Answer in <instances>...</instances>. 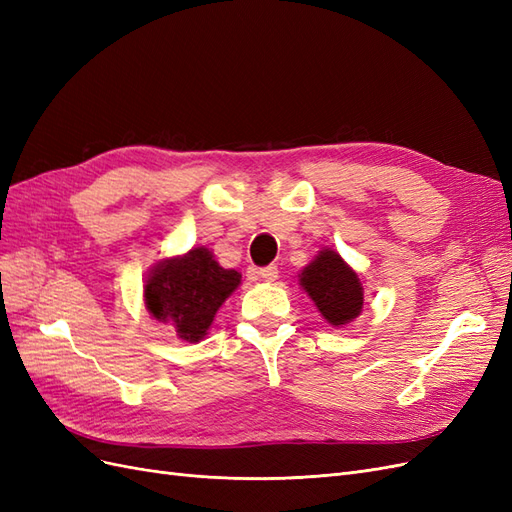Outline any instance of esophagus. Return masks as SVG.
<instances>
[{
  "label": "esophagus",
  "instance_id": "esophagus-1",
  "mask_svg": "<svg viewBox=\"0 0 512 512\" xmlns=\"http://www.w3.org/2000/svg\"><path fill=\"white\" fill-rule=\"evenodd\" d=\"M260 273V277H262V280H265V282H275L277 280V267H265V269H260L258 271Z\"/></svg>",
  "mask_w": 512,
  "mask_h": 512
}]
</instances>
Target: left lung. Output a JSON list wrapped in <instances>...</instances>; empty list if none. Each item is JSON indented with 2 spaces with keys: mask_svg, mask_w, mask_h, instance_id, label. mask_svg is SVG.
<instances>
[{
  "mask_svg": "<svg viewBox=\"0 0 512 512\" xmlns=\"http://www.w3.org/2000/svg\"><path fill=\"white\" fill-rule=\"evenodd\" d=\"M299 284L314 301L322 318L333 327H344L361 314L363 284L359 275L329 247L320 250L301 271Z\"/></svg>",
  "mask_w": 512,
  "mask_h": 512,
  "instance_id": "obj_1",
  "label": "left lung"
}]
</instances>
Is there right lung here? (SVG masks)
I'll list each match as a JSON object with an SVG mask.
<instances>
[{
	"mask_svg": "<svg viewBox=\"0 0 512 512\" xmlns=\"http://www.w3.org/2000/svg\"><path fill=\"white\" fill-rule=\"evenodd\" d=\"M241 284V273L224 269L207 247L160 260L147 275L145 305L158 322L175 327L185 342L203 339L222 303Z\"/></svg>",
	"mask_w": 512,
	"mask_h": 512,
	"instance_id": "1",
	"label": "right lung"
}]
</instances>
